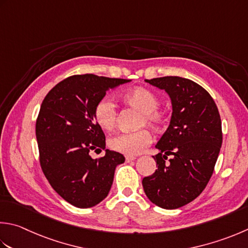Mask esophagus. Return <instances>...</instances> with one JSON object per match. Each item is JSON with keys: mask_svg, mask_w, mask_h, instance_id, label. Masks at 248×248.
Masks as SVG:
<instances>
[{"mask_svg": "<svg viewBox=\"0 0 248 248\" xmlns=\"http://www.w3.org/2000/svg\"><path fill=\"white\" fill-rule=\"evenodd\" d=\"M137 159V157L135 156H125V161L127 162H130V161H133V160Z\"/></svg>", "mask_w": 248, "mask_h": 248, "instance_id": "34e87169", "label": "esophagus"}]
</instances>
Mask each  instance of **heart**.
I'll return each instance as SVG.
<instances>
[{"mask_svg": "<svg viewBox=\"0 0 248 248\" xmlns=\"http://www.w3.org/2000/svg\"><path fill=\"white\" fill-rule=\"evenodd\" d=\"M124 103L139 110L140 115L138 119V127L148 125L154 130L161 129L166 124L168 115L160 109L159 96L154 91L144 87H135L129 89L121 95ZM93 117L99 127L104 130H113L117 120V110L115 104L109 99H101L95 104ZM152 143V135L146 129H140L133 132L118 133L108 140L109 147L127 156L139 155Z\"/></svg>", "mask_w": 248, "mask_h": 248, "instance_id": "obj_1", "label": "heart"}]
</instances>
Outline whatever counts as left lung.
<instances>
[{"label": "left lung", "instance_id": "8db88e82", "mask_svg": "<svg viewBox=\"0 0 248 248\" xmlns=\"http://www.w3.org/2000/svg\"><path fill=\"white\" fill-rule=\"evenodd\" d=\"M145 81L167 92L173 111L156 145L158 169L143 178V188L154 204L174 210L195 200L214 172L222 143L220 115L211 94L190 79L166 76Z\"/></svg>", "mask_w": 248, "mask_h": 248}]
</instances>
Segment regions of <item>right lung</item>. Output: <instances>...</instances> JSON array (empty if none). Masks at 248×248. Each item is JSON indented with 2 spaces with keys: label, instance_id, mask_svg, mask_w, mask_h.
I'll return each instance as SVG.
<instances>
[{
  "label": "right lung",
  "instance_id": "1",
  "mask_svg": "<svg viewBox=\"0 0 248 248\" xmlns=\"http://www.w3.org/2000/svg\"><path fill=\"white\" fill-rule=\"evenodd\" d=\"M129 81L73 75L53 87L41 105L35 125L41 168L58 195L76 207L103 201L116 167L124 162L123 155L109 149L99 159L89 153L105 149V135L93 117L95 104L108 89Z\"/></svg>",
  "mask_w": 248,
  "mask_h": 248
}]
</instances>
